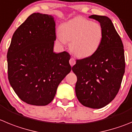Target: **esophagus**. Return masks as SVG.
Listing matches in <instances>:
<instances>
[{"mask_svg": "<svg viewBox=\"0 0 132 132\" xmlns=\"http://www.w3.org/2000/svg\"><path fill=\"white\" fill-rule=\"evenodd\" d=\"M69 63L71 66H73L76 63V60H75V58L73 57H71L69 60Z\"/></svg>", "mask_w": 132, "mask_h": 132, "instance_id": "34e87169", "label": "esophagus"}]
</instances>
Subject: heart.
Listing matches in <instances>:
<instances>
[{
    "mask_svg": "<svg viewBox=\"0 0 132 132\" xmlns=\"http://www.w3.org/2000/svg\"><path fill=\"white\" fill-rule=\"evenodd\" d=\"M104 37L103 29L100 24L82 16L75 17L63 24L57 39L62 44L71 42L70 49L76 56L88 57L100 48Z\"/></svg>",
    "mask_w": 132,
    "mask_h": 132,
    "instance_id": "heart-1",
    "label": "heart"
}]
</instances>
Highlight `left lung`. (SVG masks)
I'll return each mask as SVG.
<instances>
[{"label": "left lung", "instance_id": "1", "mask_svg": "<svg viewBox=\"0 0 132 132\" xmlns=\"http://www.w3.org/2000/svg\"><path fill=\"white\" fill-rule=\"evenodd\" d=\"M100 23L104 37L94 55L76 60L72 70L77 75V97L82 105L93 109L105 107L113 101L121 86L125 71L122 42L111 19L92 15Z\"/></svg>", "mask_w": 132, "mask_h": 132}]
</instances>
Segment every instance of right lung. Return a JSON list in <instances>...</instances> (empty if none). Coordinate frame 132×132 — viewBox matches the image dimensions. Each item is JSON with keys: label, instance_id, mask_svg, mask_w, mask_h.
Listing matches in <instances>:
<instances>
[{"label": "right lung", "instance_id": "obj_1", "mask_svg": "<svg viewBox=\"0 0 132 132\" xmlns=\"http://www.w3.org/2000/svg\"><path fill=\"white\" fill-rule=\"evenodd\" d=\"M54 17L34 13L15 30L7 54L8 80L23 101L44 106L71 71L70 54H55Z\"/></svg>", "mask_w": 132, "mask_h": 132}]
</instances>
